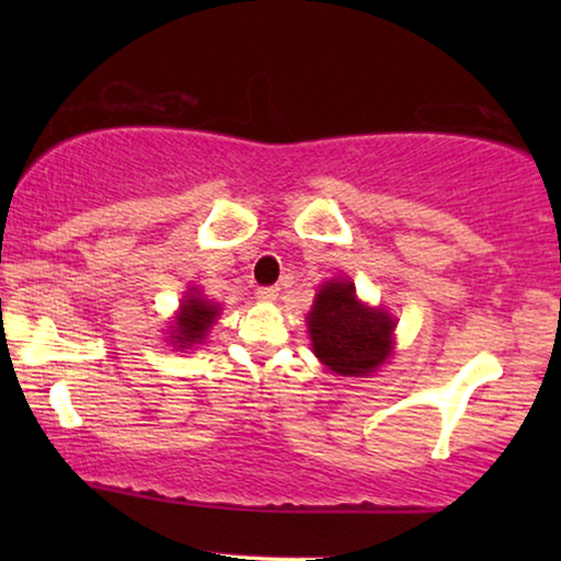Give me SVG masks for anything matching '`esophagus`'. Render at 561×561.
Returning <instances> with one entry per match:
<instances>
[{"mask_svg": "<svg viewBox=\"0 0 561 561\" xmlns=\"http://www.w3.org/2000/svg\"><path fill=\"white\" fill-rule=\"evenodd\" d=\"M257 298H260V301H265V304H273L275 298H278V288H275V286L257 288Z\"/></svg>", "mask_w": 561, "mask_h": 561, "instance_id": "1", "label": "esophagus"}]
</instances>
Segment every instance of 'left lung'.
<instances>
[{
    "instance_id": "8db88e82",
    "label": "left lung",
    "mask_w": 561,
    "mask_h": 561,
    "mask_svg": "<svg viewBox=\"0 0 561 561\" xmlns=\"http://www.w3.org/2000/svg\"><path fill=\"white\" fill-rule=\"evenodd\" d=\"M313 355L336 375L363 378L386 363L393 344V319L357 301L355 283L329 280L309 311Z\"/></svg>"
}]
</instances>
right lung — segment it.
I'll return each mask as SVG.
<instances>
[{
  "instance_id": "add662e5",
  "label": "right lung",
  "mask_w": 561,
  "mask_h": 561,
  "mask_svg": "<svg viewBox=\"0 0 561 561\" xmlns=\"http://www.w3.org/2000/svg\"><path fill=\"white\" fill-rule=\"evenodd\" d=\"M214 319H217V306L204 301L202 296H188L186 304L181 306L179 321H175L173 340L179 342V347H186V344L191 347V344L202 342Z\"/></svg>"
}]
</instances>
